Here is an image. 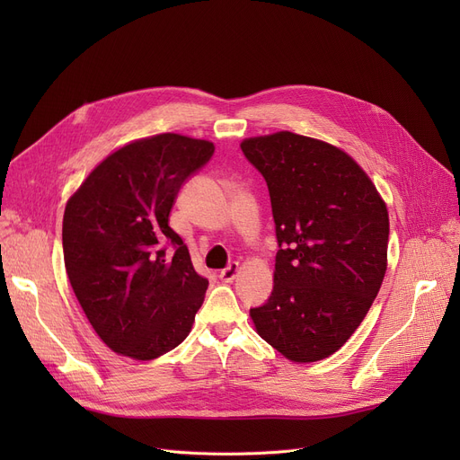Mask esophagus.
Returning <instances> with one entry per match:
<instances>
[{
    "instance_id": "34e87169",
    "label": "esophagus",
    "mask_w": 460,
    "mask_h": 460,
    "mask_svg": "<svg viewBox=\"0 0 460 460\" xmlns=\"http://www.w3.org/2000/svg\"><path fill=\"white\" fill-rule=\"evenodd\" d=\"M236 274H238V262H231L227 269H224L220 272V279L226 281V283H231L236 278Z\"/></svg>"
}]
</instances>
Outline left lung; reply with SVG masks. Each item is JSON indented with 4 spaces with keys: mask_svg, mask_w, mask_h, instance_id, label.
I'll list each match as a JSON object with an SVG mask.
<instances>
[{
    "mask_svg": "<svg viewBox=\"0 0 460 460\" xmlns=\"http://www.w3.org/2000/svg\"><path fill=\"white\" fill-rule=\"evenodd\" d=\"M240 147L267 181L279 244L274 291L250 317L287 359H324L349 341L380 291L388 208L364 169L332 143L281 130Z\"/></svg>",
    "mask_w": 460,
    "mask_h": 460,
    "instance_id": "obj_1",
    "label": "left lung"
}]
</instances>
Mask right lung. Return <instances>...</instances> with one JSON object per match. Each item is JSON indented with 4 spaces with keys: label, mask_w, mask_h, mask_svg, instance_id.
<instances>
[{
    "label": "right lung",
    "mask_w": 460,
    "mask_h": 460,
    "mask_svg": "<svg viewBox=\"0 0 460 460\" xmlns=\"http://www.w3.org/2000/svg\"><path fill=\"white\" fill-rule=\"evenodd\" d=\"M214 143L173 132L134 139L108 155L72 193L63 257L87 321L117 354L149 361L181 345L208 281L169 227L182 182ZM173 245V258L164 255Z\"/></svg>",
    "instance_id": "add662e5"
}]
</instances>
